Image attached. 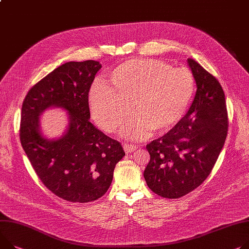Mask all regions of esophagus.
<instances>
[{
    "label": "esophagus",
    "instance_id": "34e87169",
    "mask_svg": "<svg viewBox=\"0 0 249 249\" xmlns=\"http://www.w3.org/2000/svg\"><path fill=\"white\" fill-rule=\"evenodd\" d=\"M123 147H124V150L126 152V154H129V152L135 151L138 148V146L136 144H129V143H124Z\"/></svg>",
    "mask_w": 249,
    "mask_h": 249
}]
</instances>
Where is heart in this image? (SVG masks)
<instances>
[{"label": "heart", "mask_w": 249, "mask_h": 249, "mask_svg": "<svg viewBox=\"0 0 249 249\" xmlns=\"http://www.w3.org/2000/svg\"><path fill=\"white\" fill-rule=\"evenodd\" d=\"M112 87L95 81L89 91L93 120L105 131L114 132L131 109L137 110L122 126L129 140L147 138L174 129L186 114L196 91V80L186 69H173L154 59H132L120 64L109 75Z\"/></svg>", "instance_id": "1"}]
</instances>
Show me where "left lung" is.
Here are the masks:
<instances>
[{
  "instance_id": "left-lung-1",
  "label": "left lung",
  "mask_w": 249,
  "mask_h": 249,
  "mask_svg": "<svg viewBox=\"0 0 249 249\" xmlns=\"http://www.w3.org/2000/svg\"><path fill=\"white\" fill-rule=\"evenodd\" d=\"M196 92L180 123L146 145L150 160L143 177L160 196L179 198L209 176L223 147L228 128L223 89L213 74L187 59Z\"/></svg>"
}]
</instances>
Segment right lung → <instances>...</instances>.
Wrapping results in <instances>:
<instances>
[{"label": "right lung", "instance_id": "1", "mask_svg": "<svg viewBox=\"0 0 249 249\" xmlns=\"http://www.w3.org/2000/svg\"><path fill=\"white\" fill-rule=\"evenodd\" d=\"M100 62H68L28 92L22 107L20 139L42 182L65 200L89 202L109 187L116 164L125 156L122 144L90 122L89 91ZM67 111L68 125L60 138L48 139L39 118L49 108Z\"/></svg>", "mask_w": 249, "mask_h": 249}]
</instances>
